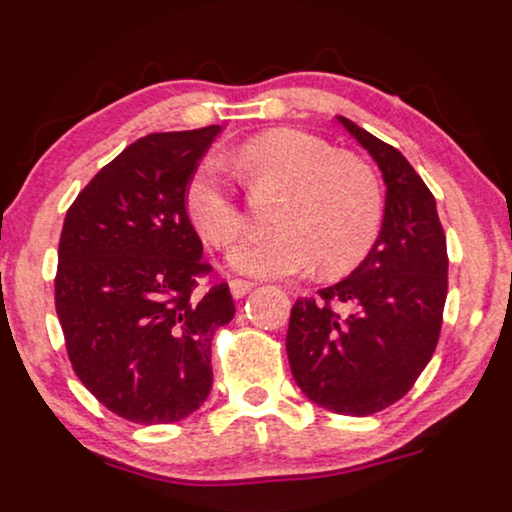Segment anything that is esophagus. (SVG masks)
<instances>
[{
    "instance_id": "esophagus-1",
    "label": "esophagus",
    "mask_w": 512,
    "mask_h": 512,
    "mask_svg": "<svg viewBox=\"0 0 512 512\" xmlns=\"http://www.w3.org/2000/svg\"><path fill=\"white\" fill-rule=\"evenodd\" d=\"M251 290H254V282H249V280H232L230 282V292H232L234 299L246 297V294H249Z\"/></svg>"
}]
</instances>
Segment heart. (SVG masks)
Segmentation results:
<instances>
[{"instance_id":"obj_1","label":"heart","mask_w":512,"mask_h":512,"mask_svg":"<svg viewBox=\"0 0 512 512\" xmlns=\"http://www.w3.org/2000/svg\"><path fill=\"white\" fill-rule=\"evenodd\" d=\"M227 162L251 194H280L270 222L278 232L234 246L230 263L239 273L285 278L316 263L323 278H338L374 249L383 189L362 155L299 129H270L244 141ZM186 213L215 249H227L242 232V208L215 160L189 182Z\"/></svg>"}]
</instances>
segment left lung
Segmentation results:
<instances>
[{
    "mask_svg": "<svg viewBox=\"0 0 512 512\" xmlns=\"http://www.w3.org/2000/svg\"><path fill=\"white\" fill-rule=\"evenodd\" d=\"M338 119L381 167L386 213L374 249L352 275L294 302L285 347L306 398L330 412L366 417L407 395L434 357L448 251L436 198L405 155Z\"/></svg>",
    "mask_w": 512,
    "mask_h": 512,
    "instance_id": "left-lung-1",
    "label": "left lung"
}]
</instances>
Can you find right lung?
<instances>
[{
	"label": "right lung",
	"instance_id": "right-lung-1",
	"mask_svg": "<svg viewBox=\"0 0 512 512\" xmlns=\"http://www.w3.org/2000/svg\"><path fill=\"white\" fill-rule=\"evenodd\" d=\"M220 126L148 134L66 210L54 306L76 376L134 424H172L213 386L210 345L234 318L227 282L186 215V189Z\"/></svg>",
	"mask_w": 512,
	"mask_h": 512
}]
</instances>
